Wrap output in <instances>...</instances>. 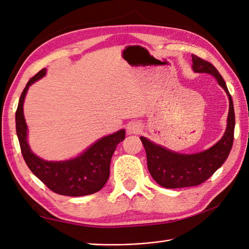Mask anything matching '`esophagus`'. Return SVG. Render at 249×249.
<instances>
[{"label": "esophagus", "instance_id": "34e87169", "mask_svg": "<svg viewBox=\"0 0 249 249\" xmlns=\"http://www.w3.org/2000/svg\"><path fill=\"white\" fill-rule=\"evenodd\" d=\"M128 132L129 134H138L140 131V127H139L137 124H129L128 125Z\"/></svg>", "mask_w": 249, "mask_h": 249}]
</instances>
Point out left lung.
Here are the masks:
<instances>
[{
    "mask_svg": "<svg viewBox=\"0 0 249 249\" xmlns=\"http://www.w3.org/2000/svg\"><path fill=\"white\" fill-rule=\"evenodd\" d=\"M193 70L197 73H209L214 76L229 98V113L227 128L223 138L215 145L205 152L193 155H182L167 151L146 138L141 141L146 152L147 167L154 180L166 189L194 187L209 179L226 161L231 151L234 138L235 117L233 102L224 78L216 68L209 61L192 55Z\"/></svg>",
    "mask_w": 249,
    "mask_h": 249,
    "instance_id": "left-lung-1",
    "label": "left lung"
}]
</instances>
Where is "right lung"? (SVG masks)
Returning <instances> with one entry per match:
<instances>
[{
    "instance_id": "right-lung-1",
    "label": "right lung",
    "mask_w": 249,
    "mask_h": 249,
    "mask_svg": "<svg viewBox=\"0 0 249 249\" xmlns=\"http://www.w3.org/2000/svg\"><path fill=\"white\" fill-rule=\"evenodd\" d=\"M45 69L26 84L16 111V129L21 153L30 170L53 192L66 196H84L100 191L109 178L110 161L117 145L125 139V130L104 137L87 151L69 161H45L32 153L26 140L27 126L23 115V102L28 87L44 76Z\"/></svg>"
}]
</instances>
